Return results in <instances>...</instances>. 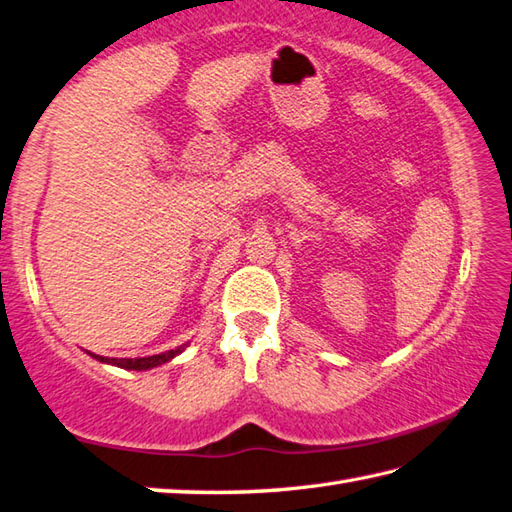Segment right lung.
<instances>
[{
  "instance_id": "obj_1",
  "label": "right lung",
  "mask_w": 512,
  "mask_h": 512,
  "mask_svg": "<svg viewBox=\"0 0 512 512\" xmlns=\"http://www.w3.org/2000/svg\"><path fill=\"white\" fill-rule=\"evenodd\" d=\"M184 350V346H179L175 350H168V353L162 355H150V357H137V359H113V357H102V355H93L97 362H104V364H113L119 368H128V370H148V368H155V366H162L166 362H170L175 355H179Z\"/></svg>"
}]
</instances>
